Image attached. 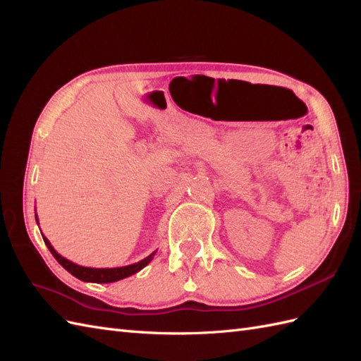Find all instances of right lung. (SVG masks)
Returning a JSON list of instances; mask_svg holds the SVG:
<instances>
[{
    "label": "right lung",
    "instance_id": "obj_1",
    "mask_svg": "<svg viewBox=\"0 0 361 361\" xmlns=\"http://www.w3.org/2000/svg\"><path fill=\"white\" fill-rule=\"evenodd\" d=\"M36 221L39 224V218H37V214H36ZM43 236V233H42ZM43 241H45L47 247L49 248V251L52 253V256L57 259L59 264L69 271L72 276H75L76 279H80L82 281H89V283H113V281H118L122 279H126L129 276L135 274V272L143 269L146 265L150 264V260L154 259L157 251H154V253L149 255L146 259L137 262V264H133V265H126V267H118V268H89V267H81V265H76L73 264V262L68 260L66 257H63L61 255H59L56 250H54V247L51 245V243L48 241L47 236H43Z\"/></svg>",
    "mask_w": 361,
    "mask_h": 361
}]
</instances>
